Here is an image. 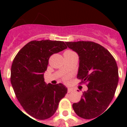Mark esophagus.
I'll list each match as a JSON object with an SVG mask.
<instances>
[{"instance_id": "obj_1", "label": "esophagus", "mask_w": 127, "mask_h": 127, "mask_svg": "<svg viewBox=\"0 0 127 127\" xmlns=\"http://www.w3.org/2000/svg\"><path fill=\"white\" fill-rule=\"evenodd\" d=\"M67 91H68V93H71L72 91H73V89L71 88H67Z\"/></svg>"}]
</instances>
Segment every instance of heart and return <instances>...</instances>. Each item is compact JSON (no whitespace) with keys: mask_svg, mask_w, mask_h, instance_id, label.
I'll return each mask as SVG.
<instances>
[{"mask_svg":"<svg viewBox=\"0 0 127 127\" xmlns=\"http://www.w3.org/2000/svg\"><path fill=\"white\" fill-rule=\"evenodd\" d=\"M69 76H65V77H64V82H67L68 80H69Z\"/></svg>","mask_w":127,"mask_h":127,"instance_id":"heart-1","label":"heart"}]
</instances>
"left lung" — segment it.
<instances>
[{"label":"left lung","instance_id":"obj_1","mask_svg":"<svg viewBox=\"0 0 127 127\" xmlns=\"http://www.w3.org/2000/svg\"><path fill=\"white\" fill-rule=\"evenodd\" d=\"M66 44L79 56L77 77L88 86L81 100L73 104V110L84 119L97 117L114 98L118 82L116 62L108 50L95 42L82 41Z\"/></svg>","mask_w":127,"mask_h":127}]
</instances>
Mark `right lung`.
Instances as JSON below:
<instances>
[{"label":"right lung","instance_id":"add662e5","mask_svg":"<svg viewBox=\"0 0 127 127\" xmlns=\"http://www.w3.org/2000/svg\"><path fill=\"white\" fill-rule=\"evenodd\" d=\"M67 47L63 41H32L21 49L13 61L11 83L24 109L38 120L52 116L67 93L62 84H46L43 73L51 56Z\"/></svg>","mask_w":127,"mask_h":127}]
</instances>
